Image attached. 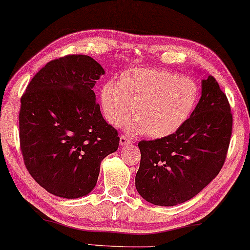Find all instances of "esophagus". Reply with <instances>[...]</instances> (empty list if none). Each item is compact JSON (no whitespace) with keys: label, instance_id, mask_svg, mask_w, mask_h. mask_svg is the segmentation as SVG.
<instances>
[{"label":"esophagus","instance_id":"34e87169","mask_svg":"<svg viewBox=\"0 0 250 250\" xmlns=\"http://www.w3.org/2000/svg\"><path fill=\"white\" fill-rule=\"evenodd\" d=\"M120 142H121V145H127V144L132 143V140H130V138L126 135H121Z\"/></svg>","mask_w":250,"mask_h":250}]
</instances>
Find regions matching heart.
I'll return each mask as SVG.
<instances>
[{"label":"heart","instance_id":"heart-1","mask_svg":"<svg viewBox=\"0 0 250 250\" xmlns=\"http://www.w3.org/2000/svg\"><path fill=\"white\" fill-rule=\"evenodd\" d=\"M101 98L109 124L120 126L133 113L136 118L128 125L130 133L163 138L190 120L200 99V86L190 77L165 69L136 68L125 71L117 85L105 83Z\"/></svg>","mask_w":250,"mask_h":250}]
</instances>
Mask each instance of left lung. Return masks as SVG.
Returning <instances> with one entry per match:
<instances>
[{"label":"left lung","mask_w":250,"mask_h":250,"mask_svg":"<svg viewBox=\"0 0 250 250\" xmlns=\"http://www.w3.org/2000/svg\"><path fill=\"white\" fill-rule=\"evenodd\" d=\"M232 114L212 76L202 80V95L190 120L172 135L140 141L135 186L153 205L172 207L197 195L216 178L227 156Z\"/></svg>","instance_id":"1"}]
</instances>
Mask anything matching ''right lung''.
<instances>
[{"instance_id": "right-lung-1", "label": "right lung", "mask_w": 250, "mask_h": 250, "mask_svg": "<svg viewBox=\"0 0 250 250\" xmlns=\"http://www.w3.org/2000/svg\"><path fill=\"white\" fill-rule=\"evenodd\" d=\"M104 74L91 57L67 55L40 69L21 97L19 136L25 167L57 197L89 193L101 162L118 148V132L103 118L93 90Z\"/></svg>"}]
</instances>
